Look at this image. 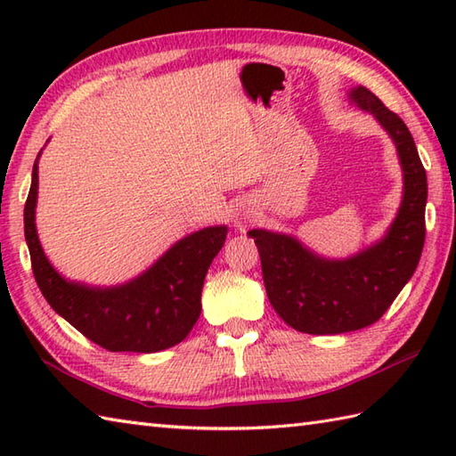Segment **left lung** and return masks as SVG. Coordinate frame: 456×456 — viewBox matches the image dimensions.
Listing matches in <instances>:
<instances>
[{
	"instance_id": "8db88e82",
	"label": "left lung",
	"mask_w": 456,
	"mask_h": 456,
	"mask_svg": "<svg viewBox=\"0 0 456 456\" xmlns=\"http://www.w3.org/2000/svg\"><path fill=\"white\" fill-rule=\"evenodd\" d=\"M348 100L372 113L398 149L403 198L388 233L361 253L329 260L296 237L248 231L270 304L289 327L309 335L348 333L378 322L413 276L425 243L428 174L410 129L364 86L348 92Z\"/></svg>"
}]
</instances>
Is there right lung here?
I'll use <instances>...</instances> for the list:
<instances>
[{
  "mask_svg": "<svg viewBox=\"0 0 456 456\" xmlns=\"http://www.w3.org/2000/svg\"><path fill=\"white\" fill-rule=\"evenodd\" d=\"M38 157L25 201V240L46 302L84 337L111 353H157L183 341L201 314L203 280L225 243L227 227H206L180 239L127 284L92 288L70 282L48 263L37 235Z\"/></svg>",
  "mask_w": 456,
  "mask_h": 456,
  "instance_id": "add662e5",
  "label": "right lung"
}]
</instances>
